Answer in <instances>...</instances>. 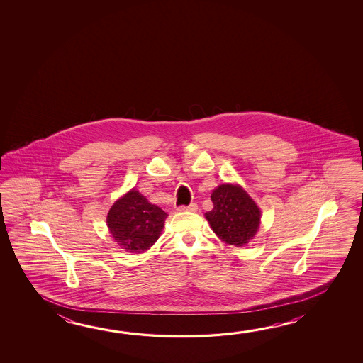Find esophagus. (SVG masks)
Segmentation results:
<instances>
[{"label": "esophagus", "instance_id": "esophagus-1", "mask_svg": "<svg viewBox=\"0 0 363 363\" xmlns=\"http://www.w3.org/2000/svg\"><path fill=\"white\" fill-rule=\"evenodd\" d=\"M177 210H179V211H196L197 205L195 203H191L190 205H187V206L179 205V206H177Z\"/></svg>", "mask_w": 363, "mask_h": 363}]
</instances>
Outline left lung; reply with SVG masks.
<instances>
[{
	"instance_id": "1",
	"label": "left lung",
	"mask_w": 363,
	"mask_h": 363,
	"mask_svg": "<svg viewBox=\"0 0 363 363\" xmlns=\"http://www.w3.org/2000/svg\"><path fill=\"white\" fill-rule=\"evenodd\" d=\"M214 208L205 216L218 237L235 246H243L260 225V209L246 191L235 184H220L211 194Z\"/></svg>"
}]
</instances>
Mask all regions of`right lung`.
<instances>
[{
  "label": "right lung",
  "mask_w": 363,
  "mask_h": 363,
  "mask_svg": "<svg viewBox=\"0 0 363 363\" xmlns=\"http://www.w3.org/2000/svg\"><path fill=\"white\" fill-rule=\"evenodd\" d=\"M166 218V211L149 203L139 191L131 190L113 203L107 223L122 248L131 254H141L158 240Z\"/></svg>",
  "instance_id": "right-lung-1"
}]
</instances>
